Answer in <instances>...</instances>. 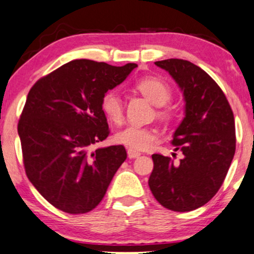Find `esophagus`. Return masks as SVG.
Masks as SVG:
<instances>
[{
	"instance_id": "1",
	"label": "esophagus",
	"mask_w": 254,
	"mask_h": 254,
	"mask_svg": "<svg viewBox=\"0 0 254 254\" xmlns=\"http://www.w3.org/2000/svg\"><path fill=\"white\" fill-rule=\"evenodd\" d=\"M127 155H129L130 159H136V157L141 156V153H138V151L132 150V149H127Z\"/></svg>"
}]
</instances>
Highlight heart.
Masks as SVG:
<instances>
[{"mask_svg":"<svg viewBox=\"0 0 254 254\" xmlns=\"http://www.w3.org/2000/svg\"><path fill=\"white\" fill-rule=\"evenodd\" d=\"M135 88L150 103L156 105V117L161 121H171L176 116V109L167 103L172 98V88L166 81L156 76H147L136 81ZM101 110L109 121L121 124L124 119V105L121 95L115 90L105 93L101 98ZM116 142L132 150H145L159 139V132L149 127L129 125L118 131Z\"/></svg>","mask_w":254,"mask_h":254,"instance_id":"obj_1","label":"heart"}]
</instances>
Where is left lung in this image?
I'll return each mask as SVG.
<instances>
[{"mask_svg":"<svg viewBox=\"0 0 254 254\" xmlns=\"http://www.w3.org/2000/svg\"><path fill=\"white\" fill-rule=\"evenodd\" d=\"M183 90L185 117L173 135L179 164L153 154L149 188L165 208L185 212L208 203L224 182L235 154V123L232 107L220 86L196 64L185 60L157 61Z\"/></svg>","mask_w":254,"mask_h":254,"instance_id":"obj_1","label":"left lung"}]
</instances>
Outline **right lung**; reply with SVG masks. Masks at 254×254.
Returning <instances> with one entry per match:
<instances>
[{
	"label": "right lung",
	"instance_id": "right-lung-1",
	"mask_svg": "<svg viewBox=\"0 0 254 254\" xmlns=\"http://www.w3.org/2000/svg\"><path fill=\"white\" fill-rule=\"evenodd\" d=\"M137 66L75 60L28 92L17 124L27 178L55 208L84 214L103 200L127 159L124 145L92 147L109 136L101 98Z\"/></svg>",
	"mask_w": 254,
	"mask_h": 254
}]
</instances>
